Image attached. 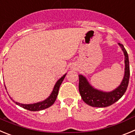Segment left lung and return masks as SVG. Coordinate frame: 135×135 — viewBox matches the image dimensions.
Wrapping results in <instances>:
<instances>
[{
  "mask_svg": "<svg viewBox=\"0 0 135 135\" xmlns=\"http://www.w3.org/2000/svg\"><path fill=\"white\" fill-rule=\"evenodd\" d=\"M118 45L122 48L124 54V76L120 85L114 90L110 92H104L93 88L87 81V79L83 75H79V90L81 98L89 105L98 108H104L114 104L119 99H120L128 87L130 77V67L128 56L124 46L120 43Z\"/></svg>",
  "mask_w": 135,
  "mask_h": 135,
  "instance_id": "obj_1",
  "label": "left lung"
}]
</instances>
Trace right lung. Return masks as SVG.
<instances>
[{
  "mask_svg": "<svg viewBox=\"0 0 135 135\" xmlns=\"http://www.w3.org/2000/svg\"><path fill=\"white\" fill-rule=\"evenodd\" d=\"M66 75V74H65V75H63L60 79L58 80V81L56 83L55 85H54V89H53L52 92V93L50 94V95L47 99L42 101V102L31 104H19V103L18 102H15L14 100L13 101L17 104V105L22 107V108L26 109V110H30V111H40V110H44V109L46 108H48L50 107L51 105H52V104H54V103L55 102V101L57 98V95L59 94V88H60V85H61L62 82L63 81V80H64V79H65Z\"/></svg>",
  "mask_w": 135,
  "mask_h": 135,
  "instance_id": "right-lung-1",
  "label": "right lung"
}]
</instances>
